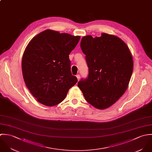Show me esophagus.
I'll return each instance as SVG.
<instances>
[{"label": "esophagus", "instance_id": "1", "mask_svg": "<svg viewBox=\"0 0 152 152\" xmlns=\"http://www.w3.org/2000/svg\"><path fill=\"white\" fill-rule=\"evenodd\" d=\"M76 77H77V80H80V75H76Z\"/></svg>", "mask_w": 152, "mask_h": 152}]
</instances>
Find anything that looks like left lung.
<instances>
[{"mask_svg": "<svg viewBox=\"0 0 152 152\" xmlns=\"http://www.w3.org/2000/svg\"><path fill=\"white\" fill-rule=\"evenodd\" d=\"M80 48L86 55L89 73L77 86L93 106L108 108L124 94L129 83L133 61L129 48L118 37L107 33L94 38L83 37Z\"/></svg>", "mask_w": 152, "mask_h": 152, "instance_id": "obj_1", "label": "left lung"}]
</instances>
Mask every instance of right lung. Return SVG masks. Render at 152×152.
<instances>
[{
	"mask_svg": "<svg viewBox=\"0 0 152 152\" xmlns=\"http://www.w3.org/2000/svg\"><path fill=\"white\" fill-rule=\"evenodd\" d=\"M80 37L46 30L28 45L22 61L25 84L37 100L53 106L61 102L77 82L72 75L69 55Z\"/></svg>",
	"mask_w": 152,
	"mask_h": 152,
	"instance_id": "1",
	"label": "right lung"
}]
</instances>
